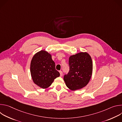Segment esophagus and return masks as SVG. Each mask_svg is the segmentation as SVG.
<instances>
[{
    "label": "esophagus",
    "instance_id": "1",
    "mask_svg": "<svg viewBox=\"0 0 122 122\" xmlns=\"http://www.w3.org/2000/svg\"><path fill=\"white\" fill-rule=\"evenodd\" d=\"M59 73H60V76L62 77L63 76V72L62 71H60Z\"/></svg>",
    "mask_w": 122,
    "mask_h": 122
}]
</instances>
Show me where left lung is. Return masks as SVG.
<instances>
[{
	"instance_id": "obj_1",
	"label": "left lung",
	"mask_w": 122,
	"mask_h": 122,
	"mask_svg": "<svg viewBox=\"0 0 122 122\" xmlns=\"http://www.w3.org/2000/svg\"><path fill=\"white\" fill-rule=\"evenodd\" d=\"M69 71L64 77L66 86L72 91L86 86L92 75L93 62L87 52H80L69 57Z\"/></svg>"
}]
</instances>
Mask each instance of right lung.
Listing matches in <instances>:
<instances>
[{"label": "right lung", "mask_w": 122, "mask_h": 122, "mask_svg": "<svg viewBox=\"0 0 122 122\" xmlns=\"http://www.w3.org/2000/svg\"><path fill=\"white\" fill-rule=\"evenodd\" d=\"M30 73L33 82L42 89L49 87L54 80L60 76L56 69L55 63L51 55L44 50L38 51L33 56Z\"/></svg>", "instance_id": "right-lung-1"}]
</instances>
